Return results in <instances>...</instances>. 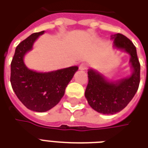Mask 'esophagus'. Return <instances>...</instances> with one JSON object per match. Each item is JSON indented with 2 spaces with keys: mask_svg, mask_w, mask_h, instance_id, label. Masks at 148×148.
<instances>
[{
  "mask_svg": "<svg viewBox=\"0 0 148 148\" xmlns=\"http://www.w3.org/2000/svg\"><path fill=\"white\" fill-rule=\"evenodd\" d=\"M88 68V65H87V64H85V63H82V64H81L79 65V69L81 70V71H84V70H86Z\"/></svg>",
  "mask_w": 148,
  "mask_h": 148,
  "instance_id": "obj_1",
  "label": "esophagus"
}]
</instances>
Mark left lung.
<instances>
[{"instance_id":"1","label":"left lung","mask_w":148,"mask_h":148,"mask_svg":"<svg viewBox=\"0 0 148 148\" xmlns=\"http://www.w3.org/2000/svg\"><path fill=\"white\" fill-rule=\"evenodd\" d=\"M113 47L128 53L131 74L113 80L106 77L97 70L88 69V84L85 97L89 105L103 114H114L122 110L132 100L140 84V66L134 44L121 34L110 36Z\"/></svg>"}]
</instances>
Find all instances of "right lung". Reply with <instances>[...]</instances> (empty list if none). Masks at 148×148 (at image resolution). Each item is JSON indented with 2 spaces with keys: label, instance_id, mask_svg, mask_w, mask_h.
<instances>
[{
  "label": "right lung",
  "instance_id": "add662e5",
  "mask_svg": "<svg viewBox=\"0 0 148 148\" xmlns=\"http://www.w3.org/2000/svg\"><path fill=\"white\" fill-rule=\"evenodd\" d=\"M45 31L32 34L17 45L10 64V83L17 98L27 109L45 112L56 106L64 95L65 89L78 70L77 66L48 72L29 69L24 57Z\"/></svg>",
  "mask_w": 148,
  "mask_h": 148
}]
</instances>
